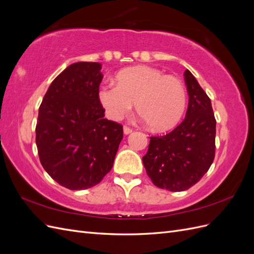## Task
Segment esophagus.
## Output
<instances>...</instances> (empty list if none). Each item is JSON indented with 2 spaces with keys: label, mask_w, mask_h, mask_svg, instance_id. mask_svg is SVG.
<instances>
[{
  "label": "esophagus",
  "mask_w": 254,
  "mask_h": 254,
  "mask_svg": "<svg viewBox=\"0 0 254 254\" xmlns=\"http://www.w3.org/2000/svg\"><path fill=\"white\" fill-rule=\"evenodd\" d=\"M124 133L125 134H129V133H131L132 132V128H130V127H128V126H124Z\"/></svg>",
  "instance_id": "34e87169"
}]
</instances>
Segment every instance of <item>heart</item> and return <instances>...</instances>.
<instances>
[{
	"label": "heart",
	"mask_w": 254,
	"mask_h": 254,
	"mask_svg": "<svg viewBox=\"0 0 254 254\" xmlns=\"http://www.w3.org/2000/svg\"><path fill=\"white\" fill-rule=\"evenodd\" d=\"M117 80L118 84H103L98 91L99 102L109 119L121 120L135 103L137 113L152 129H170L180 121L187 93L175 76L139 65L121 71Z\"/></svg>",
	"instance_id": "1"
}]
</instances>
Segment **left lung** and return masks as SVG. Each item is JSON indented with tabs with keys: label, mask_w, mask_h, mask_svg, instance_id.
Returning <instances> with one entry per match:
<instances>
[{
	"label": "left lung",
	"mask_w": 254,
	"mask_h": 254,
	"mask_svg": "<svg viewBox=\"0 0 254 254\" xmlns=\"http://www.w3.org/2000/svg\"><path fill=\"white\" fill-rule=\"evenodd\" d=\"M186 118L173 131L150 136L143 164L156 187L181 191L193 187L209 171L215 157L216 120L211 99L189 70Z\"/></svg>",
	"instance_id": "1"
}]
</instances>
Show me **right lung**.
I'll use <instances>...</instances> for the list:
<instances>
[{
    "mask_svg": "<svg viewBox=\"0 0 254 254\" xmlns=\"http://www.w3.org/2000/svg\"><path fill=\"white\" fill-rule=\"evenodd\" d=\"M102 64L76 63L53 80L38 114L36 144L47 173L68 190L96 186L112 168L123 126L105 119Z\"/></svg>",
    "mask_w": 254,
    "mask_h": 254,
    "instance_id": "right-lung-1",
    "label": "right lung"
}]
</instances>
